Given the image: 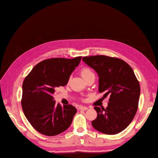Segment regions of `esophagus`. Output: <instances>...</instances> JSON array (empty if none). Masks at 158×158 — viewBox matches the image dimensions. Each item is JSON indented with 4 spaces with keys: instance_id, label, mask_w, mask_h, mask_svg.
<instances>
[{
    "instance_id": "esophagus-1",
    "label": "esophagus",
    "mask_w": 158,
    "mask_h": 158,
    "mask_svg": "<svg viewBox=\"0 0 158 158\" xmlns=\"http://www.w3.org/2000/svg\"><path fill=\"white\" fill-rule=\"evenodd\" d=\"M79 109H81V110H86L87 109H88V108L87 106H81L79 107Z\"/></svg>"
}]
</instances>
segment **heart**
<instances>
[{
    "label": "heart",
    "instance_id": "heart-1",
    "mask_svg": "<svg viewBox=\"0 0 158 158\" xmlns=\"http://www.w3.org/2000/svg\"><path fill=\"white\" fill-rule=\"evenodd\" d=\"M80 73H81V75L85 80L90 77L94 76V73H93L92 69L88 68V67H84V68H83L81 70V71H80Z\"/></svg>",
    "mask_w": 158,
    "mask_h": 158
}]
</instances>
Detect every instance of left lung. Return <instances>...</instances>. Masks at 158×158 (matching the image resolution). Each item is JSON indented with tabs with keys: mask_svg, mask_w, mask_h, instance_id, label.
I'll use <instances>...</instances> for the list:
<instances>
[{
	"mask_svg": "<svg viewBox=\"0 0 158 158\" xmlns=\"http://www.w3.org/2000/svg\"><path fill=\"white\" fill-rule=\"evenodd\" d=\"M83 61L99 77L98 91L110 95L105 109L95 106L94 128L106 135H115L129 126L138 109L140 84L132 69L123 60L106 56L83 57Z\"/></svg>",
	"mask_w": 158,
	"mask_h": 158,
	"instance_id": "1",
	"label": "left lung"
}]
</instances>
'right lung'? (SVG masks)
<instances>
[{
  "instance_id": "right-lung-1",
  "label": "right lung",
  "mask_w": 158,
  "mask_h": 158,
  "mask_svg": "<svg viewBox=\"0 0 158 158\" xmlns=\"http://www.w3.org/2000/svg\"><path fill=\"white\" fill-rule=\"evenodd\" d=\"M81 56L73 59L56 58L37 64L22 84V107L30 123L45 136H56L70 126L77 109L71 105H56L55 89L67 84Z\"/></svg>"
}]
</instances>
